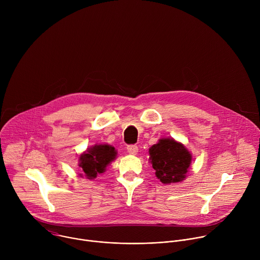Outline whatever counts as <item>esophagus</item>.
<instances>
[{
    "label": "esophagus",
    "instance_id": "34e87169",
    "mask_svg": "<svg viewBox=\"0 0 260 260\" xmlns=\"http://www.w3.org/2000/svg\"><path fill=\"white\" fill-rule=\"evenodd\" d=\"M126 149H127V152H128L129 154H133V155L137 154V152H138V150H139L137 145H128Z\"/></svg>",
    "mask_w": 260,
    "mask_h": 260
}]
</instances>
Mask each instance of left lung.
Here are the masks:
<instances>
[{
    "instance_id": "1",
    "label": "left lung",
    "mask_w": 260,
    "mask_h": 260,
    "mask_svg": "<svg viewBox=\"0 0 260 260\" xmlns=\"http://www.w3.org/2000/svg\"><path fill=\"white\" fill-rule=\"evenodd\" d=\"M150 162L164 184L184 180L191 164V154L173 139H161L149 149Z\"/></svg>"
}]
</instances>
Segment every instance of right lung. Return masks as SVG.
<instances>
[{
  "label": "right lung",
  "instance_id": "1",
  "mask_svg": "<svg viewBox=\"0 0 260 260\" xmlns=\"http://www.w3.org/2000/svg\"><path fill=\"white\" fill-rule=\"evenodd\" d=\"M115 148L110 145H95L80 156L79 167L88 179H93L105 171L106 167L115 159Z\"/></svg>",
  "mask_w": 260,
  "mask_h": 260
}]
</instances>
